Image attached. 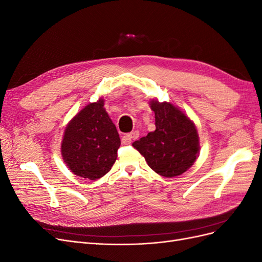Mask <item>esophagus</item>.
<instances>
[{
  "label": "esophagus",
  "instance_id": "obj_1",
  "mask_svg": "<svg viewBox=\"0 0 262 262\" xmlns=\"http://www.w3.org/2000/svg\"><path fill=\"white\" fill-rule=\"evenodd\" d=\"M139 136H140L139 131H133V132H131V133L124 134V136L122 137V140H121L122 144H125V145H126V144H130L131 142H132V140L138 139Z\"/></svg>",
  "mask_w": 262,
  "mask_h": 262
}]
</instances>
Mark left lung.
I'll list each match as a JSON object with an SVG mask.
<instances>
[{
  "label": "left lung",
  "instance_id": "obj_1",
  "mask_svg": "<svg viewBox=\"0 0 262 262\" xmlns=\"http://www.w3.org/2000/svg\"><path fill=\"white\" fill-rule=\"evenodd\" d=\"M155 131L133 142L147 165L158 175L171 178L193 165L199 153V137L193 122L169 102L150 101Z\"/></svg>",
  "mask_w": 262,
  "mask_h": 262
}]
</instances>
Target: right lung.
I'll return each mask as SVG.
<instances>
[{
  "label": "right lung",
  "instance_id": "add662e5",
  "mask_svg": "<svg viewBox=\"0 0 262 262\" xmlns=\"http://www.w3.org/2000/svg\"><path fill=\"white\" fill-rule=\"evenodd\" d=\"M116 125L104 108V100L91 102L68 124L61 152L76 176L96 180L112 169L120 147Z\"/></svg>",
  "mask_w": 262,
  "mask_h": 262
}]
</instances>
